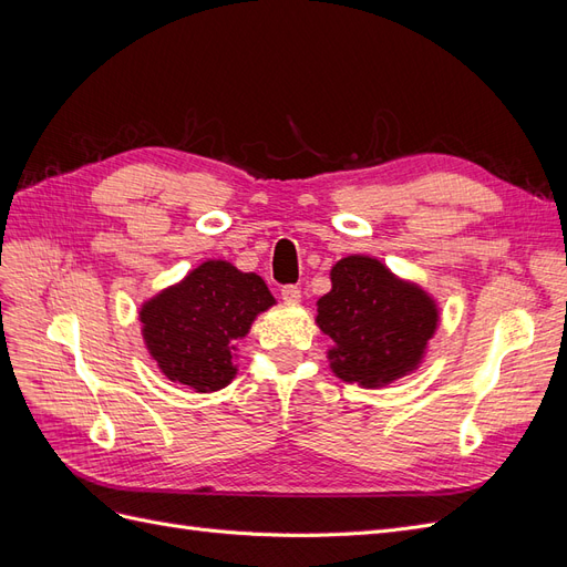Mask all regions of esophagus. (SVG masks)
<instances>
[{
	"instance_id": "1",
	"label": "esophagus",
	"mask_w": 567,
	"mask_h": 567,
	"mask_svg": "<svg viewBox=\"0 0 567 567\" xmlns=\"http://www.w3.org/2000/svg\"><path fill=\"white\" fill-rule=\"evenodd\" d=\"M281 298L286 302H300V288L298 286H284L281 288Z\"/></svg>"
}]
</instances>
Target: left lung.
I'll list each match as a JSON object with an SVG mask.
<instances>
[{
    "label": "left lung",
    "mask_w": 567,
    "mask_h": 567,
    "mask_svg": "<svg viewBox=\"0 0 567 567\" xmlns=\"http://www.w3.org/2000/svg\"><path fill=\"white\" fill-rule=\"evenodd\" d=\"M317 323L338 379L364 388L388 385L414 371L437 329V305L367 255L342 257L331 269V290L317 302Z\"/></svg>",
    "instance_id": "obj_1"
}]
</instances>
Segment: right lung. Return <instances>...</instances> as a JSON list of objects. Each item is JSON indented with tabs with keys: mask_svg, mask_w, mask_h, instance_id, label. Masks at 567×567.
<instances>
[{
	"mask_svg": "<svg viewBox=\"0 0 567 567\" xmlns=\"http://www.w3.org/2000/svg\"><path fill=\"white\" fill-rule=\"evenodd\" d=\"M271 305L274 296L257 274L208 260L144 302V342L169 381L213 392L231 383L234 342Z\"/></svg>",
	"mask_w": 567,
	"mask_h": 567,
	"instance_id": "right-lung-1",
	"label": "right lung"
}]
</instances>
